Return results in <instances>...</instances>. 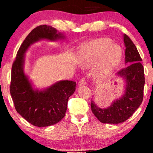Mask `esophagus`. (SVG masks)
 Instances as JSON below:
<instances>
[{"label": "esophagus", "mask_w": 153, "mask_h": 153, "mask_svg": "<svg viewBox=\"0 0 153 153\" xmlns=\"http://www.w3.org/2000/svg\"><path fill=\"white\" fill-rule=\"evenodd\" d=\"M86 84V80H85V78H80V81H79V85H85Z\"/></svg>", "instance_id": "obj_1"}]
</instances>
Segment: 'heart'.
Masks as SVG:
<instances>
[{
    "mask_svg": "<svg viewBox=\"0 0 153 153\" xmlns=\"http://www.w3.org/2000/svg\"><path fill=\"white\" fill-rule=\"evenodd\" d=\"M122 49L112 44L108 38L93 40L82 46L80 61L83 66H92L100 62L95 69L94 75L99 80L106 78L115 69L122 57Z\"/></svg>",
    "mask_w": 153,
    "mask_h": 153,
    "instance_id": "1",
    "label": "heart"
}]
</instances>
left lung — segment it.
<instances>
[{
    "label": "left lung",
    "mask_w": 153,
    "mask_h": 153,
    "mask_svg": "<svg viewBox=\"0 0 153 153\" xmlns=\"http://www.w3.org/2000/svg\"><path fill=\"white\" fill-rule=\"evenodd\" d=\"M125 45L126 68L118 73L119 76L126 79L125 94L121 99L116 100L107 108H100L91 101L93 114L103 124H119L125 122L140 107L143 100L145 76L143 60L137 47L127 34H124Z\"/></svg>",
    "instance_id": "left-lung-1"
}]
</instances>
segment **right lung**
<instances>
[{"mask_svg":"<svg viewBox=\"0 0 153 153\" xmlns=\"http://www.w3.org/2000/svg\"><path fill=\"white\" fill-rule=\"evenodd\" d=\"M62 37L50 26L34 28L23 42L12 65L10 93L15 108L23 118L36 127H48L61 121L65 115L68 99L75 91L76 82L62 80L45 91H34L23 71L24 54L28 47L38 40Z\"/></svg>","mask_w":153,"mask_h":153,"instance_id":"right-lung-1","label":"right lung"}]
</instances>
